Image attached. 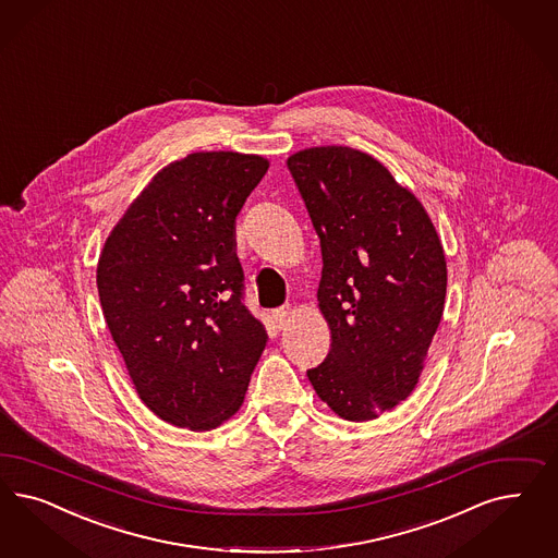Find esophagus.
<instances>
[{"instance_id":"esophagus-1","label":"esophagus","mask_w":558,"mask_h":558,"mask_svg":"<svg viewBox=\"0 0 558 558\" xmlns=\"http://www.w3.org/2000/svg\"><path fill=\"white\" fill-rule=\"evenodd\" d=\"M289 318H291V307L281 306L277 307V310H272V320L277 324V328H286Z\"/></svg>"}]
</instances>
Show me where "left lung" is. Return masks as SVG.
Here are the masks:
<instances>
[{"mask_svg": "<svg viewBox=\"0 0 558 558\" xmlns=\"http://www.w3.org/2000/svg\"><path fill=\"white\" fill-rule=\"evenodd\" d=\"M288 168L320 238L326 360L307 369L347 421H372L411 395L441 323L448 267L418 198L353 147L302 149Z\"/></svg>", "mask_w": 558, "mask_h": 558, "instance_id": "left-lung-1", "label": "left lung"}]
</instances>
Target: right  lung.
Listing matches in <instances>:
<instances>
[{
  "label": "right lung",
  "mask_w": 558,
  "mask_h": 558,
  "mask_svg": "<svg viewBox=\"0 0 558 558\" xmlns=\"http://www.w3.org/2000/svg\"><path fill=\"white\" fill-rule=\"evenodd\" d=\"M269 170L238 151L168 163L105 242L100 306L145 407L191 432L242 407L267 330L242 304L235 217Z\"/></svg>",
  "instance_id": "add662e5"
}]
</instances>
